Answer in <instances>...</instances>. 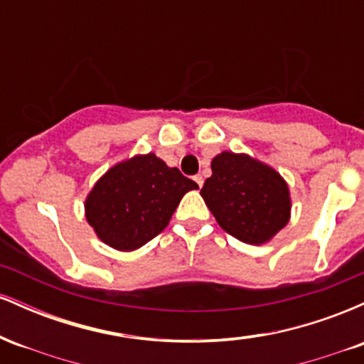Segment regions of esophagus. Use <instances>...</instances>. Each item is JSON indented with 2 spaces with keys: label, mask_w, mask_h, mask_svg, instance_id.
I'll return each mask as SVG.
<instances>
[{
  "label": "esophagus",
  "mask_w": 364,
  "mask_h": 364,
  "mask_svg": "<svg viewBox=\"0 0 364 364\" xmlns=\"http://www.w3.org/2000/svg\"><path fill=\"white\" fill-rule=\"evenodd\" d=\"M193 179H195V183H196V185H198V188H202V186H203V178L200 176V174H198V176H195Z\"/></svg>",
  "instance_id": "1"
}]
</instances>
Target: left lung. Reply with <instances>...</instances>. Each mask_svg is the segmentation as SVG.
Segmentation results:
<instances>
[{
    "instance_id": "8db88e82",
    "label": "left lung",
    "mask_w": 364,
    "mask_h": 364,
    "mask_svg": "<svg viewBox=\"0 0 364 364\" xmlns=\"http://www.w3.org/2000/svg\"><path fill=\"white\" fill-rule=\"evenodd\" d=\"M202 195L217 224L246 245L270 243L291 219V191L272 166L223 150L212 159Z\"/></svg>"
}]
</instances>
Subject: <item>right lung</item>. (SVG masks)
I'll list each match as a JSON object with an SVG mask.
<instances>
[{"label":"right lung","instance_id":"obj_1","mask_svg":"<svg viewBox=\"0 0 364 364\" xmlns=\"http://www.w3.org/2000/svg\"><path fill=\"white\" fill-rule=\"evenodd\" d=\"M198 185L154 152L111 166L87 195L85 219L104 245L135 252L168 228L188 191Z\"/></svg>","mask_w":364,"mask_h":364}]
</instances>
